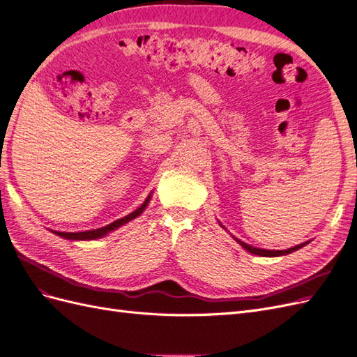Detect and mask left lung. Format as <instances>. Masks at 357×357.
<instances>
[{"mask_svg": "<svg viewBox=\"0 0 357 357\" xmlns=\"http://www.w3.org/2000/svg\"><path fill=\"white\" fill-rule=\"evenodd\" d=\"M236 241H238V243L245 248L247 252H250V253L257 255V256H268V257H271V256H283V255L295 252V250H298V248L305 245V243H304V244H299V245H295V247H291V248H287V250H264V248L252 247V245H248V244H245V243H243V241H240V240H236Z\"/></svg>", "mask_w": 357, "mask_h": 357, "instance_id": "8db88e82", "label": "left lung"}]
</instances>
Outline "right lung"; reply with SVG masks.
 Wrapping results in <instances>:
<instances>
[{
    "mask_svg": "<svg viewBox=\"0 0 357 357\" xmlns=\"http://www.w3.org/2000/svg\"><path fill=\"white\" fill-rule=\"evenodd\" d=\"M149 199H150V197L144 201V204L142 205V207L137 208L134 213L128 214L126 218L114 220L113 223L104 226V228L93 229V231H84V232H55V234L59 235V236H63V238H68V240H95V238H101V236H104L105 234H109L110 231H114L116 228H119V226H122L123 223H126V222H129V220H132V219L137 218V215L142 214L143 210L146 208V205H147Z\"/></svg>",
    "mask_w": 357,
    "mask_h": 357,
    "instance_id": "add662e5",
    "label": "right lung"
}]
</instances>
